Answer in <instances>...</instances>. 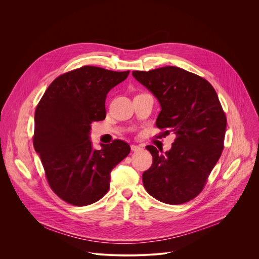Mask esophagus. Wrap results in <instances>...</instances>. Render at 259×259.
Here are the masks:
<instances>
[{
    "mask_svg": "<svg viewBox=\"0 0 259 259\" xmlns=\"http://www.w3.org/2000/svg\"><path fill=\"white\" fill-rule=\"evenodd\" d=\"M131 150L133 152H138V151L143 150V148L141 146H138V145H131Z\"/></svg>",
    "mask_w": 259,
    "mask_h": 259,
    "instance_id": "obj_1",
    "label": "esophagus"
}]
</instances>
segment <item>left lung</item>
I'll return each mask as SVG.
<instances>
[{
	"label": "left lung",
	"mask_w": 259,
	"mask_h": 259,
	"mask_svg": "<svg viewBox=\"0 0 259 259\" xmlns=\"http://www.w3.org/2000/svg\"><path fill=\"white\" fill-rule=\"evenodd\" d=\"M132 75L160 105L157 128L176 135L165 154L146 147L153 162L143 173L144 187L159 201L181 205L201 192L222 155L226 114L209 81L182 68L166 66Z\"/></svg>",
	"instance_id": "obj_1"
}]
</instances>
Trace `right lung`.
I'll return each mask as SVG.
<instances>
[{
    "label": "right lung",
    "instance_id": "right-lung-1",
    "mask_svg": "<svg viewBox=\"0 0 259 259\" xmlns=\"http://www.w3.org/2000/svg\"><path fill=\"white\" fill-rule=\"evenodd\" d=\"M130 71L84 66L58 76L49 85L34 113L33 147L48 184L73 206L100 200L110 187V172L130 153L120 140L92 148L91 124L106 117L108 92Z\"/></svg>",
    "mask_w": 259,
    "mask_h": 259
}]
</instances>
